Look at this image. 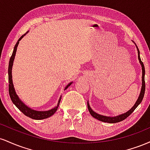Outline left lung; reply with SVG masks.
Wrapping results in <instances>:
<instances>
[{
	"mask_svg": "<svg viewBox=\"0 0 150 150\" xmlns=\"http://www.w3.org/2000/svg\"><path fill=\"white\" fill-rule=\"evenodd\" d=\"M134 44H135V42H133ZM136 48H137V55H138V60L139 62H140L141 67H142V87H141V90H140V93L139 94V97L137 98V101H136L135 104H134V106L130 108L129 111H127L124 113H122V114L118 115V116H104V115H101L97 113L95 111H94L91 108L90 105L89 104V101H87V108H88V110L90 113V114L94 117V118L96 119L100 120V121L102 122H105V123H118V122L122 121V120H125L127 117H128L130 116L131 113L133 112L134 110L138 106V105L142 102V99L144 97V92H145V82H144V75H145V70H144V66L143 63H142V61H141V58L140 56V51H139L138 48H137V45L135 44Z\"/></svg>",
	"mask_w": 150,
	"mask_h": 150,
	"instance_id": "left-lung-1",
	"label": "left lung"
}]
</instances>
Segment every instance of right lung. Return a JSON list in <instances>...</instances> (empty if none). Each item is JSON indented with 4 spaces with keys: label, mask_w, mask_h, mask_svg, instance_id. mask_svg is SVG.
I'll use <instances>...</instances> for the list:
<instances>
[{
    "label": "right lung",
    "mask_w": 150,
    "mask_h": 150,
    "mask_svg": "<svg viewBox=\"0 0 150 150\" xmlns=\"http://www.w3.org/2000/svg\"><path fill=\"white\" fill-rule=\"evenodd\" d=\"M29 32V31H27V32L25 34L22 36L20 39H18V41L17 42L16 44H15L14 49H13V54H12L11 57L10 58V61H9V65H8V81H9V94L10 99H11L12 101L14 104L15 106H17V108H18L20 111H21L25 116L30 117V118H32V119H35V120H42V119H45V118H49V117L51 116L52 115L56 113V111H57L58 106L60 104V101H61V97L62 96H61L59 98V100L58 101V104L55 106L54 108H51V109L48 110V111H37V110L32 109V108L29 107L28 106H27L25 103L22 101L21 99H20V97H18V94H16V92H15V89L14 88V85H13V79H12V69H13V62H14V59H15V54H16V51H17V48H18V46L20 43V41ZM71 84H73V82H70L68 83V85L65 86V87L64 88L65 89H66L69 87L70 85H71Z\"/></svg>",
    "instance_id": "1"
}]
</instances>
